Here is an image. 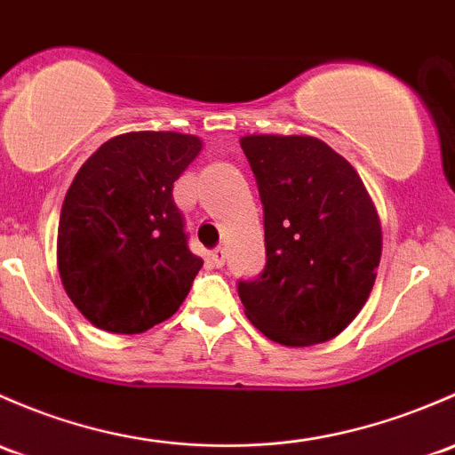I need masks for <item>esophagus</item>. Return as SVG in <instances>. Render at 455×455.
I'll list each match as a JSON object with an SVG mask.
<instances>
[{
    "label": "esophagus",
    "mask_w": 455,
    "mask_h": 455,
    "mask_svg": "<svg viewBox=\"0 0 455 455\" xmlns=\"http://www.w3.org/2000/svg\"><path fill=\"white\" fill-rule=\"evenodd\" d=\"M212 261L215 267H222L224 261H227V251L222 246H218L215 251H212Z\"/></svg>",
    "instance_id": "1"
}]
</instances>
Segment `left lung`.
Masks as SVG:
<instances>
[{
    "mask_svg": "<svg viewBox=\"0 0 455 455\" xmlns=\"http://www.w3.org/2000/svg\"><path fill=\"white\" fill-rule=\"evenodd\" d=\"M264 204L266 267L237 291L248 320L285 347L327 342L375 285L381 224L344 156L307 135H246Z\"/></svg>",
    "mask_w": 455,
    "mask_h": 455,
    "instance_id": "8db88e82",
    "label": "left lung"
}]
</instances>
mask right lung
Listing matches in <instances>:
<instances>
[{"label":"right lung","instance_id":"1","mask_svg":"<svg viewBox=\"0 0 455 455\" xmlns=\"http://www.w3.org/2000/svg\"><path fill=\"white\" fill-rule=\"evenodd\" d=\"M203 150L180 132H126L84 161L60 209V281L80 314L111 333H143L189 294L203 259L188 246L174 180Z\"/></svg>","mask_w":455,"mask_h":455}]
</instances>
